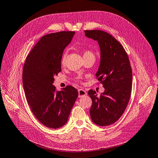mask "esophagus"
<instances>
[{"instance_id": "1", "label": "esophagus", "mask_w": 158, "mask_h": 158, "mask_svg": "<svg viewBox=\"0 0 158 158\" xmlns=\"http://www.w3.org/2000/svg\"><path fill=\"white\" fill-rule=\"evenodd\" d=\"M87 94V93L84 89H79L78 90V97H82L85 96Z\"/></svg>"}]
</instances>
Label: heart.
<instances>
[{"instance_id": "heart-1", "label": "heart", "mask_w": 158, "mask_h": 158, "mask_svg": "<svg viewBox=\"0 0 158 158\" xmlns=\"http://www.w3.org/2000/svg\"><path fill=\"white\" fill-rule=\"evenodd\" d=\"M66 56H67V54L64 53V55H63L62 59H61V64L64 65L65 63L66 60ZM88 57H94V55L93 54V52H91L90 51H86L83 54V58H88Z\"/></svg>"}]
</instances>
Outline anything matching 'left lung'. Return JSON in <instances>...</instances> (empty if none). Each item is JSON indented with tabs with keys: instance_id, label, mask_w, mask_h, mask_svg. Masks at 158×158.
Masks as SVG:
<instances>
[{
	"instance_id": "left-lung-1",
	"label": "left lung",
	"mask_w": 158,
	"mask_h": 158,
	"mask_svg": "<svg viewBox=\"0 0 158 158\" xmlns=\"http://www.w3.org/2000/svg\"><path fill=\"white\" fill-rule=\"evenodd\" d=\"M85 36L97 41L100 48V65L96 73L105 91L98 95L90 90L92 99L91 120L99 126H109L120 118L131 97L132 73L124 47L113 36L102 30H85Z\"/></svg>"
}]
</instances>
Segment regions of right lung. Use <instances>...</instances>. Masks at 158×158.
Wrapping results in <instances>:
<instances>
[{"label":"right lung","mask_w":158,"mask_h":158,"mask_svg":"<svg viewBox=\"0 0 158 158\" xmlns=\"http://www.w3.org/2000/svg\"><path fill=\"white\" fill-rule=\"evenodd\" d=\"M75 31H60L42 37L27 55L23 69V86L34 115L45 127L59 128L64 126L78 97L74 87L67 86L57 91L54 76L61 72L65 48Z\"/></svg>","instance_id":"1"}]
</instances>
